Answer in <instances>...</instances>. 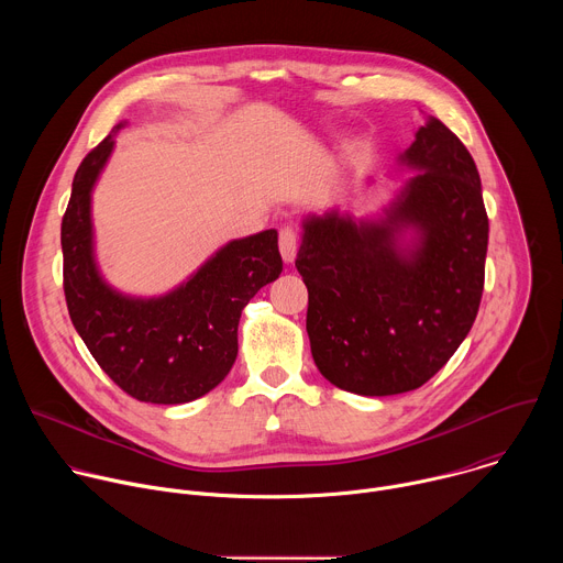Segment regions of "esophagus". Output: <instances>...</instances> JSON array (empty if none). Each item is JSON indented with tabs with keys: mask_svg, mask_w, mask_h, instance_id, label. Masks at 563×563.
I'll return each instance as SVG.
<instances>
[{
	"mask_svg": "<svg viewBox=\"0 0 563 563\" xmlns=\"http://www.w3.org/2000/svg\"><path fill=\"white\" fill-rule=\"evenodd\" d=\"M278 247H280V256L285 263H294L296 261V233L294 229L285 227L280 229V235H278Z\"/></svg>",
	"mask_w": 563,
	"mask_h": 563,
	"instance_id": "1",
	"label": "esophagus"
}]
</instances>
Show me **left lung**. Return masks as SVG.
Returning a JSON list of instances; mask_svg holds the SVG:
<instances>
[{
  "mask_svg": "<svg viewBox=\"0 0 563 563\" xmlns=\"http://www.w3.org/2000/svg\"><path fill=\"white\" fill-rule=\"evenodd\" d=\"M398 167L415 176L380 213H309L296 256L313 363L361 396L428 383L467 336L484 294L488 213L470 151L426 115Z\"/></svg>",
  "mask_w": 563,
  "mask_h": 563,
  "instance_id": "left-lung-1",
  "label": "left lung"
}]
</instances>
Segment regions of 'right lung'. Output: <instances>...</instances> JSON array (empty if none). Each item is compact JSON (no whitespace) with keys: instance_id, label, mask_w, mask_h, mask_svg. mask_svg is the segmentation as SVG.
I'll return each instance as SVG.
<instances>
[{"instance_id":"right-lung-1","label":"right lung","mask_w":563,"mask_h":563,"mask_svg":"<svg viewBox=\"0 0 563 563\" xmlns=\"http://www.w3.org/2000/svg\"><path fill=\"white\" fill-rule=\"evenodd\" d=\"M122 126L82 159L73 178L62 218L66 305L79 339L129 396L157 406L189 404L229 374L240 313L280 276L278 231L231 240L163 296H129L111 287L96 261L91 196Z\"/></svg>"}]
</instances>
